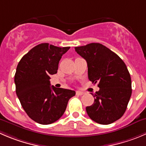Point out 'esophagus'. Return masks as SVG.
I'll return each instance as SVG.
<instances>
[{"mask_svg": "<svg viewBox=\"0 0 146 146\" xmlns=\"http://www.w3.org/2000/svg\"><path fill=\"white\" fill-rule=\"evenodd\" d=\"M84 94V93L83 92H81V91H76V95H78V96H82V95Z\"/></svg>", "mask_w": 146, "mask_h": 146, "instance_id": "esophagus-1", "label": "esophagus"}]
</instances>
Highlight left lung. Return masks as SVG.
<instances>
[{
    "label": "left lung",
    "mask_w": 146,
    "mask_h": 146,
    "mask_svg": "<svg viewBox=\"0 0 146 146\" xmlns=\"http://www.w3.org/2000/svg\"><path fill=\"white\" fill-rule=\"evenodd\" d=\"M87 62L88 79L100 88L86 112L93 121L108 125L123 116L132 93L131 78L122 59L103 45L92 43L75 48Z\"/></svg>",
    "instance_id": "obj_1"
}]
</instances>
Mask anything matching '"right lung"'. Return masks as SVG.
I'll return each mask as SVG.
<instances>
[{
    "label": "right lung",
    "instance_id": "1",
    "mask_svg": "<svg viewBox=\"0 0 146 146\" xmlns=\"http://www.w3.org/2000/svg\"><path fill=\"white\" fill-rule=\"evenodd\" d=\"M70 47L45 43L33 48L21 59L14 78L15 91L23 108L42 125L53 123L64 113L74 90L50 86V76L57 73L62 56Z\"/></svg>",
    "mask_w": 146,
    "mask_h": 146
}]
</instances>
